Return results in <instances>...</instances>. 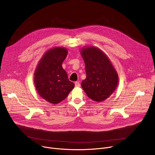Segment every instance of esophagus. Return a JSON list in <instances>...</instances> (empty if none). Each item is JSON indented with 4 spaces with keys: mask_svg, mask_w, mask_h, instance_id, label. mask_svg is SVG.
<instances>
[{
    "mask_svg": "<svg viewBox=\"0 0 155 155\" xmlns=\"http://www.w3.org/2000/svg\"><path fill=\"white\" fill-rule=\"evenodd\" d=\"M75 87H81L80 83H79V82H75Z\"/></svg>",
    "mask_w": 155,
    "mask_h": 155,
    "instance_id": "esophagus-1",
    "label": "esophagus"
}]
</instances>
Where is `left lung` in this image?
I'll return each mask as SVG.
<instances>
[{"label": "left lung", "mask_w": 155, "mask_h": 155, "mask_svg": "<svg viewBox=\"0 0 155 155\" xmlns=\"http://www.w3.org/2000/svg\"><path fill=\"white\" fill-rule=\"evenodd\" d=\"M85 64L87 78L81 84L82 89L91 100L101 102L114 92L119 82L118 74L107 55L96 46L81 49Z\"/></svg>", "instance_id": "left-lung-1"}]
</instances>
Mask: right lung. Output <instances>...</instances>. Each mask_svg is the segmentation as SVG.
<instances>
[{"label":"right lung","instance_id":"1","mask_svg":"<svg viewBox=\"0 0 155 155\" xmlns=\"http://www.w3.org/2000/svg\"><path fill=\"white\" fill-rule=\"evenodd\" d=\"M67 53V49L64 47L51 48L39 60L34 73V83L38 94L51 104L64 100L74 87L62 67Z\"/></svg>","mask_w":155,"mask_h":155}]
</instances>
